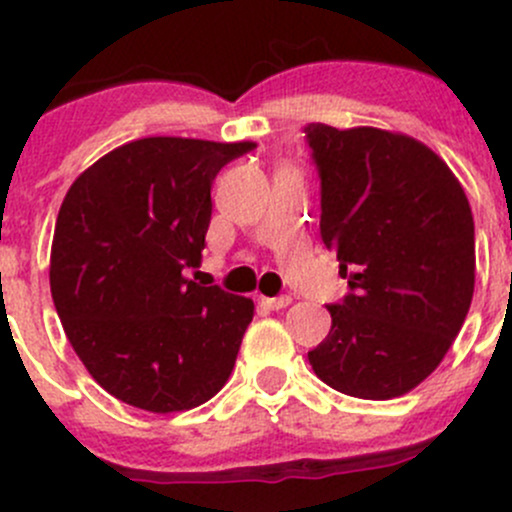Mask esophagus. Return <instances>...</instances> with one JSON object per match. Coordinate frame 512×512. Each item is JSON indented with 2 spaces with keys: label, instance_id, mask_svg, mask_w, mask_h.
<instances>
[{
  "label": "esophagus",
  "instance_id": "1",
  "mask_svg": "<svg viewBox=\"0 0 512 512\" xmlns=\"http://www.w3.org/2000/svg\"><path fill=\"white\" fill-rule=\"evenodd\" d=\"M260 304L267 309H285L292 304V297H260Z\"/></svg>",
  "mask_w": 512,
  "mask_h": 512
}]
</instances>
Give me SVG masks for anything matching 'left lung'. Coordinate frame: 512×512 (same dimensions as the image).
Returning a JSON list of instances; mask_svg holds the SVG:
<instances>
[{
	"instance_id": "obj_1",
	"label": "left lung",
	"mask_w": 512,
	"mask_h": 512,
	"mask_svg": "<svg viewBox=\"0 0 512 512\" xmlns=\"http://www.w3.org/2000/svg\"><path fill=\"white\" fill-rule=\"evenodd\" d=\"M322 180L319 232L352 292L309 352L314 374L356 399L416 389L451 349L476 285V230L456 175L404 133L304 128Z\"/></svg>"
}]
</instances>
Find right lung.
<instances>
[{
	"mask_svg": "<svg viewBox=\"0 0 512 512\" xmlns=\"http://www.w3.org/2000/svg\"><path fill=\"white\" fill-rule=\"evenodd\" d=\"M255 143L153 136L113 148L66 193L51 242V297L86 371L151 414L213 399L255 304L200 287L215 175Z\"/></svg>",
	"mask_w": 512,
	"mask_h": 512,
	"instance_id": "obj_1",
	"label": "right lung"
}]
</instances>
